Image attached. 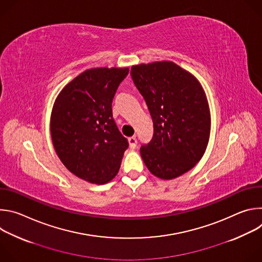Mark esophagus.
<instances>
[{
    "instance_id": "obj_1",
    "label": "esophagus",
    "mask_w": 262,
    "mask_h": 262,
    "mask_svg": "<svg viewBox=\"0 0 262 262\" xmlns=\"http://www.w3.org/2000/svg\"><path fill=\"white\" fill-rule=\"evenodd\" d=\"M128 143H129V147L132 149H135L136 146H137V139H136V137L128 138Z\"/></svg>"
}]
</instances>
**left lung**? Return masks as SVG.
<instances>
[{"label": "left lung", "mask_w": 262, "mask_h": 262, "mask_svg": "<svg viewBox=\"0 0 262 262\" xmlns=\"http://www.w3.org/2000/svg\"><path fill=\"white\" fill-rule=\"evenodd\" d=\"M130 74L154 121V137L140 149L146 167L164 180L190 171L202 159L210 135L202 85L171 61L134 65Z\"/></svg>", "instance_id": "left-lung-1"}]
</instances>
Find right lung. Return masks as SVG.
I'll list each match as a JSON object with an SVG mask.
<instances>
[{"instance_id":"add662e5","label":"right lung","mask_w":262,"mask_h":262,"mask_svg":"<svg viewBox=\"0 0 262 262\" xmlns=\"http://www.w3.org/2000/svg\"><path fill=\"white\" fill-rule=\"evenodd\" d=\"M129 69H87L58 94L51 114L53 145L62 164L95 184L113 179L128 147L113 119L112 101Z\"/></svg>"}]
</instances>
